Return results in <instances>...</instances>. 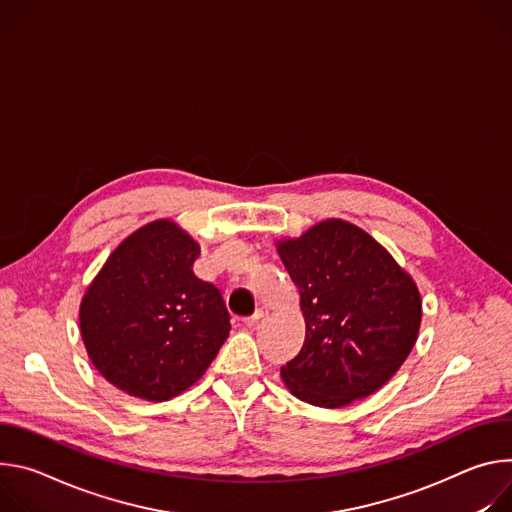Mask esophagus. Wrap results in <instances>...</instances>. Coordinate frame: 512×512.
<instances>
[{
    "label": "esophagus",
    "instance_id": "esophagus-1",
    "mask_svg": "<svg viewBox=\"0 0 512 512\" xmlns=\"http://www.w3.org/2000/svg\"><path fill=\"white\" fill-rule=\"evenodd\" d=\"M264 315H266V311H264V309H258L254 315L244 317V325H246V327H254V325L264 317Z\"/></svg>",
    "mask_w": 512,
    "mask_h": 512
}]
</instances>
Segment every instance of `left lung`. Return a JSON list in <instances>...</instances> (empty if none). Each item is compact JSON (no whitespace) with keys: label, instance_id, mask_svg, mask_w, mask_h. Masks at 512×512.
<instances>
[{"label":"left lung","instance_id":"8db88e82","mask_svg":"<svg viewBox=\"0 0 512 512\" xmlns=\"http://www.w3.org/2000/svg\"><path fill=\"white\" fill-rule=\"evenodd\" d=\"M301 293L305 344L280 368L297 399L346 407L384 386L411 354L421 327V295L370 234L325 219L295 240L276 242Z\"/></svg>","mask_w":512,"mask_h":512}]
</instances>
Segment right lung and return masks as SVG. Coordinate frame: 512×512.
<instances>
[{
	"mask_svg": "<svg viewBox=\"0 0 512 512\" xmlns=\"http://www.w3.org/2000/svg\"><path fill=\"white\" fill-rule=\"evenodd\" d=\"M199 244L156 219L109 254L79 309L81 337L99 374L136 399L162 403L193 386L230 335V313L195 276Z\"/></svg>",
	"mask_w": 512,
	"mask_h": 512,
	"instance_id": "obj_1",
	"label": "right lung"
}]
</instances>
